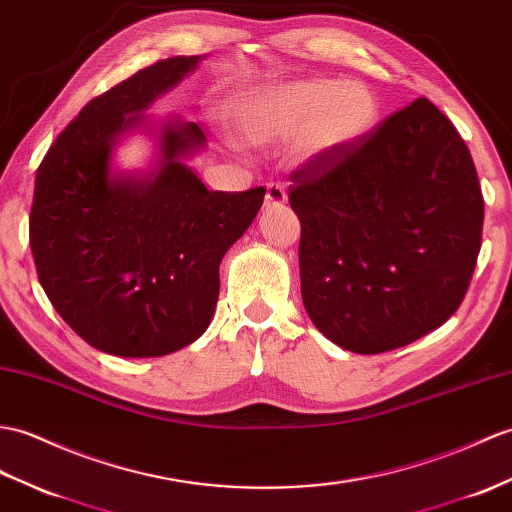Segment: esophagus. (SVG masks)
<instances>
[{
    "instance_id": "1",
    "label": "esophagus",
    "mask_w": 512,
    "mask_h": 512,
    "mask_svg": "<svg viewBox=\"0 0 512 512\" xmlns=\"http://www.w3.org/2000/svg\"><path fill=\"white\" fill-rule=\"evenodd\" d=\"M285 200H288V194H285L283 185L270 183L268 189H266V202H264L266 209H270V207H283Z\"/></svg>"
}]
</instances>
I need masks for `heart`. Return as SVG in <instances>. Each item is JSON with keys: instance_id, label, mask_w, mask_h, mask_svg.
<instances>
[{"instance_id": "b5f03b06", "label": "heart", "mask_w": 512, "mask_h": 512, "mask_svg": "<svg viewBox=\"0 0 512 512\" xmlns=\"http://www.w3.org/2000/svg\"><path fill=\"white\" fill-rule=\"evenodd\" d=\"M371 93L340 80H301L251 95L233 104L231 130L248 148L283 144L299 137V150L318 154L347 146L371 126Z\"/></svg>"}]
</instances>
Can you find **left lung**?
<instances>
[{"instance_id":"8db88e82","label":"left lung","mask_w":512,"mask_h":512,"mask_svg":"<svg viewBox=\"0 0 512 512\" xmlns=\"http://www.w3.org/2000/svg\"><path fill=\"white\" fill-rule=\"evenodd\" d=\"M307 316L338 347L384 353L465 299L484 198L471 152L427 98L290 174Z\"/></svg>"}]
</instances>
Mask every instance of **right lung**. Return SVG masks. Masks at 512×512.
Wrapping results in <instances>:
<instances>
[{"mask_svg":"<svg viewBox=\"0 0 512 512\" xmlns=\"http://www.w3.org/2000/svg\"><path fill=\"white\" fill-rule=\"evenodd\" d=\"M200 58L172 56L82 106L43 157L30 248L54 310L93 349L159 358L198 340L220 292V261L251 227L266 189L209 192L181 157L205 144L194 124L161 128V168L111 172V150L154 98Z\"/></svg>","mask_w":512,"mask_h":512,"instance_id":"right-lung-1","label":"right lung"}]
</instances>
